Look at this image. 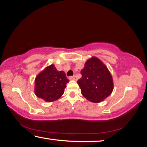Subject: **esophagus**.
I'll return each instance as SVG.
<instances>
[{
    "label": "esophagus",
    "mask_w": 147,
    "mask_h": 147,
    "mask_svg": "<svg viewBox=\"0 0 147 147\" xmlns=\"http://www.w3.org/2000/svg\"><path fill=\"white\" fill-rule=\"evenodd\" d=\"M69 80H77V78H76V76H70V77H69Z\"/></svg>",
    "instance_id": "esophagus-1"
}]
</instances>
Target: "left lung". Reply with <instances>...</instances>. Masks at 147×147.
<instances>
[{
  "label": "left lung",
  "instance_id": "8db88e82",
  "mask_svg": "<svg viewBox=\"0 0 147 147\" xmlns=\"http://www.w3.org/2000/svg\"><path fill=\"white\" fill-rule=\"evenodd\" d=\"M78 80L83 96L93 103H99L111 94L113 82L106 65L95 57L89 59L81 70Z\"/></svg>",
  "mask_w": 147,
  "mask_h": 147
}]
</instances>
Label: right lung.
<instances>
[{
  "mask_svg": "<svg viewBox=\"0 0 147 147\" xmlns=\"http://www.w3.org/2000/svg\"><path fill=\"white\" fill-rule=\"evenodd\" d=\"M69 82L64 71H58L52 64L36 77L35 94L46 102L54 101L63 94Z\"/></svg>",
  "mask_w": 147,
  "mask_h": 147,
  "instance_id": "obj_1",
  "label": "right lung"
}]
</instances>
